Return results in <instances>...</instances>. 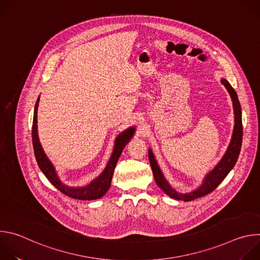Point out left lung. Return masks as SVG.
Here are the masks:
<instances>
[{"label":"left lung","instance_id":"1","mask_svg":"<svg viewBox=\"0 0 260 260\" xmlns=\"http://www.w3.org/2000/svg\"><path fill=\"white\" fill-rule=\"evenodd\" d=\"M222 84H223L228 91L230 92L233 103H234V109H235V128H234V135H233V139L232 142L229 146V149L226 151V153L224 154L223 158L221 159V161L215 167V169L210 172L202 186L189 193H178L175 189H173L170 184L167 182V180L165 179L161 171L159 170V167L157 166L155 158L153 156V153L151 152V150L149 149L148 151V154H149V160H150V165H151V169L153 172V176L155 179V182L157 184V186L162 189V191L168 194L169 197L175 199V200H179V201H184V202H190L193 201L196 199L205 197L206 194H209L210 192H212L213 190L216 189V187L218 185L224 180V178L229 175V173L232 171V169L235 167L240 151H241V147H242V140H243V124H242V109H241V105L238 99V94L235 91V89L232 87V85L229 83V81H226L225 79L221 80Z\"/></svg>","mask_w":260,"mask_h":260}]
</instances>
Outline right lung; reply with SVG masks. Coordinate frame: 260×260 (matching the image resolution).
Wrapping results in <instances>:
<instances>
[{"label":"right lung","instance_id":"obj_1","mask_svg":"<svg viewBox=\"0 0 260 260\" xmlns=\"http://www.w3.org/2000/svg\"><path fill=\"white\" fill-rule=\"evenodd\" d=\"M38 104H39V98L36 102L35 105V111H34V119H32V126H31V139H32V147H34V152L36 156V160L38 162V166L40 170L43 172V174L46 176V178L50 181V183L63 194L72 198V199H76L80 201H92V200H98L102 198L103 196L106 194L108 189L111 186V180H112L113 173L116 167V164L118 161L119 156L121 155V152L123 150V148L125 145L129 142L132 139L135 128L129 127L128 129L124 131L121 133L116 141H115V147L112 153V156H111L105 171L101 174L99 178L93 180L89 185L82 188H70L66 185H63L49 161V159L46 157L41 144L38 139V131H37V109H38Z\"/></svg>","mask_w":260,"mask_h":260}]
</instances>
